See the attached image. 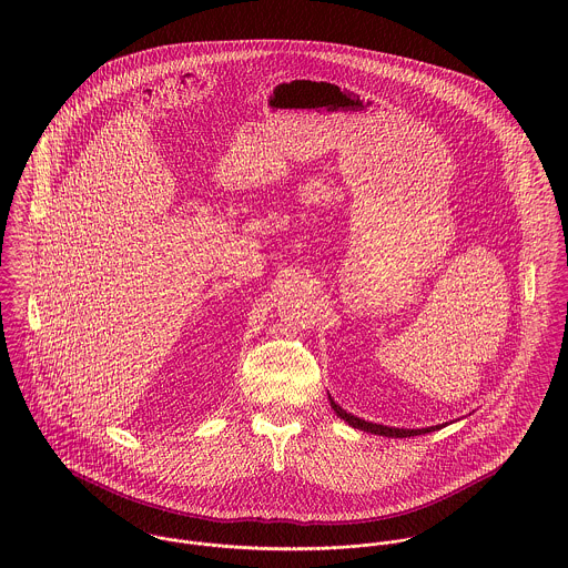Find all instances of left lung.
<instances>
[{
    "mask_svg": "<svg viewBox=\"0 0 568 568\" xmlns=\"http://www.w3.org/2000/svg\"><path fill=\"white\" fill-rule=\"evenodd\" d=\"M329 405L334 408V413L345 419L349 426L358 428V430H365V433H372V435H383V437H410V435H422V433H430L433 428H392V426H383V424H372V422H365L361 417H354L352 413L343 410L341 406L336 405L332 398H329ZM437 428V426H435Z\"/></svg>",
    "mask_w": 568,
    "mask_h": 568,
    "instance_id": "8db88e82",
    "label": "left lung"
}]
</instances>
